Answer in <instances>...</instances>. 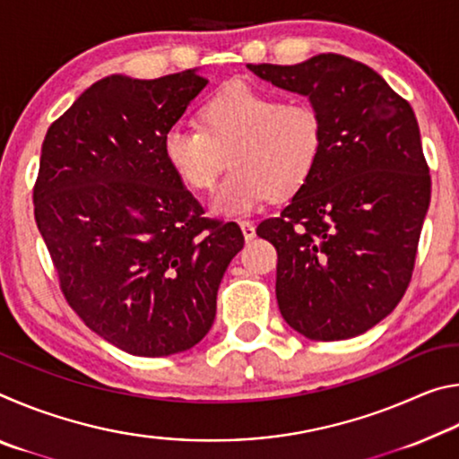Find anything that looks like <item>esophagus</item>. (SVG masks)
I'll return each instance as SVG.
<instances>
[{
    "label": "esophagus",
    "instance_id": "obj_1",
    "mask_svg": "<svg viewBox=\"0 0 459 459\" xmlns=\"http://www.w3.org/2000/svg\"><path fill=\"white\" fill-rule=\"evenodd\" d=\"M238 224H240V230H243L245 240H253L255 235H257V230H255L251 222H238Z\"/></svg>",
    "mask_w": 459,
    "mask_h": 459
}]
</instances>
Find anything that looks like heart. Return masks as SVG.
<instances>
[{
  "label": "heart",
  "instance_id": "heart-1",
  "mask_svg": "<svg viewBox=\"0 0 459 459\" xmlns=\"http://www.w3.org/2000/svg\"><path fill=\"white\" fill-rule=\"evenodd\" d=\"M324 123L304 100H290L230 82L198 108V127H169L161 142L166 164L186 188L206 192L224 164L232 168L212 198L221 216H245L265 202L306 188L324 153Z\"/></svg>",
  "mask_w": 459,
  "mask_h": 459
}]
</instances>
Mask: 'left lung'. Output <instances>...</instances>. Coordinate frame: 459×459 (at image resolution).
Instances as JSON below:
<instances>
[{
	"label": "left lung",
	"instance_id": "obj_1",
	"mask_svg": "<svg viewBox=\"0 0 459 459\" xmlns=\"http://www.w3.org/2000/svg\"><path fill=\"white\" fill-rule=\"evenodd\" d=\"M306 95L324 123L312 180L257 235L277 248L279 312L309 340H346L393 312L413 275L431 200L415 113L383 76L340 54L247 65Z\"/></svg>",
	"mask_w": 459,
	"mask_h": 459
}]
</instances>
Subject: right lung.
<instances>
[{"mask_svg":"<svg viewBox=\"0 0 459 459\" xmlns=\"http://www.w3.org/2000/svg\"><path fill=\"white\" fill-rule=\"evenodd\" d=\"M206 82L196 71L107 76L42 143L34 216L60 290L92 332L135 356L184 352L206 336L245 245L238 224L204 219L161 152Z\"/></svg>","mask_w":459,"mask_h":459,"instance_id":"1","label":"right lung"}]
</instances>
